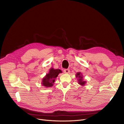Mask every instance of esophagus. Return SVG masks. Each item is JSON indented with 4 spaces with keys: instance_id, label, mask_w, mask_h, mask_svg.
Instances as JSON below:
<instances>
[{
    "instance_id": "34e87169",
    "label": "esophagus",
    "mask_w": 124,
    "mask_h": 124,
    "mask_svg": "<svg viewBox=\"0 0 124 124\" xmlns=\"http://www.w3.org/2000/svg\"><path fill=\"white\" fill-rule=\"evenodd\" d=\"M64 72L65 73H69L70 72V70L69 69H64Z\"/></svg>"
}]
</instances>
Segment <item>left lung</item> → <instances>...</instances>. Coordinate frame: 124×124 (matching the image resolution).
I'll return each instance as SVG.
<instances>
[{
  "mask_svg": "<svg viewBox=\"0 0 124 124\" xmlns=\"http://www.w3.org/2000/svg\"><path fill=\"white\" fill-rule=\"evenodd\" d=\"M76 77L78 78V83L81 85H84L86 83L85 81L83 80V76L81 72H77L76 74Z\"/></svg>",
  "mask_w": 124,
  "mask_h": 124,
  "instance_id": "obj_1",
  "label": "left lung"
}]
</instances>
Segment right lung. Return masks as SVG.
<instances>
[{
    "instance_id": "1",
    "label": "right lung",
    "mask_w": 124,
    "mask_h": 124,
    "mask_svg": "<svg viewBox=\"0 0 124 124\" xmlns=\"http://www.w3.org/2000/svg\"><path fill=\"white\" fill-rule=\"evenodd\" d=\"M62 71L60 69H54L52 68L50 69L49 73L47 74L42 79V85L46 87H52L53 85L55 79L59 74L62 73Z\"/></svg>"
}]
</instances>
